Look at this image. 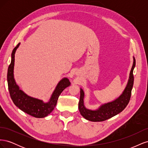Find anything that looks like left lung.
Masks as SVG:
<instances>
[{"label": "left lung", "instance_id": "8db88e82", "mask_svg": "<svg viewBox=\"0 0 148 148\" xmlns=\"http://www.w3.org/2000/svg\"><path fill=\"white\" fill-rule=\"evenodd\" d=\"M136 61L133 57V64L130 73L128 81L124 91L117 99L114 101L101 105L96 110L88 109L84 105V93L80 88V97L78 103L79 111L83 117L91 122H102L106 120L121 112L128 105L130 99L132 90L133 86L134 77L133 70L135 66Z\"/></svg>", "mask_w": 148, "mask_h": 148}]
</instances>
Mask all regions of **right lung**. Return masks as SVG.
<instances>
[{"mask_svg":"<svg viewBox=\"0 0 148 148\" xmlns=\"http://www.w3.org/2000/svg\"><path fill=\"white\" fill-rule=\"evenodd\" d=\"M20 43L13 49L12 53L11 63L8 66L7 72V82L8 91L11 99L14 104L18 108L33 117L36 118H44L50 114L54 109L57 102L61 92L69 86L70 82L67 78H64L57 84L56 89L52 92L50 99L47 102H44L42 100L28 96L23 91L20 89L16 84L14 76L13 69L15 63V53Z\"/></svg>","mask_w":148,"mask_h":148,"instance_id":"1","label":"right lung"}]
</instances>
